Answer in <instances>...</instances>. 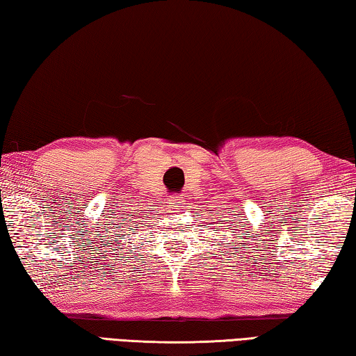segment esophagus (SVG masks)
I'll return each mask as SVG.
<instances>
[{
	"label": "esophagus",
	"mask_w": 356,
	"mask_h": 356,
	"mask_svg": "<svg viewBox=\"0 0 356 356\" xmlns=\"http://www.w3.org/2000/svg\"><path fill=\"white\" fill-rule=\"evenodd\" d=\"M184 204V197H181V195H170L168 197V200H167V207L170 208V209H179Z\"/></svg>",
	"instance_id": "34e87169"
}]
</instances>
